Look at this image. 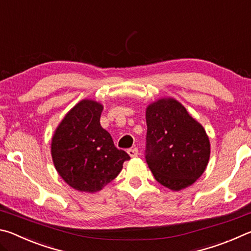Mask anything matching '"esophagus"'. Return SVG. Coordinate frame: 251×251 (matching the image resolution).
<instances>
[{
  "label": "esophagus",
  "instance_id": "esophagus-1",
  "mask_svg": "<svg viewBox=\"0 0 251 251\" xmlns=\"http://www.w3.org/2000/svg\"><path fill=\"white\" fill-rule=\"evenodd\" d=\"M127 152H128V155L131 157V158H134V157H137L138 156V150L137 148H130V150L127 151Z\"/></svg>",
  "mask_w": 251,
  "mask_h": 251
}]
</instances>
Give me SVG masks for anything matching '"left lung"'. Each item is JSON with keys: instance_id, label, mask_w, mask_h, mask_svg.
<instances>
[{"instance_id": "8db88e82", "label": "left lung", "mask_w": 251, "mask_h": 251, "mask_svg": "<svg viewBox=\"0 0 251 251\" xmlns=\"http://www.w3.org/2000/svg\"><path fill=\"white\" fill-rule=\"evenodd\" d=\"M146 161L155 179L178 192L201 177L210 157V142L201 123L173 97L146 108Z\"/></svg>"}]
</instances>
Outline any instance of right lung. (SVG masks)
I'll return each mask as SVG.
<instances>
[{"mask_svg": "<svg viewBox=\"0 0 251 251\" xmlns=\"http://www.w3.org/2000/svg\"><path fill=\"white\" fill-rule=\"evenodd\" d=\"M103 105L82 100L67 112L55 129L50 154L58 175L82 193H96L116 178L130 157L114 145L100 126Z\"/></svg>", "mask_w": 251, "mask_h": 251, "instance_id": "1", "label": "right lung"}]
</instances>
